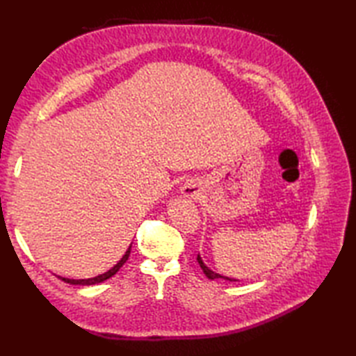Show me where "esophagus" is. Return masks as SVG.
<instances>
[{"label":"esophagus","instance_id":"obj_1","mask_svg":"<svg viewBox=\"0 0 356 356\" xmlns=\"http://www.w3.org/2000/svg\"><path fill=\"white\" fill-rule=\"evenodd\" d=\"M195 194H197V186H195L194 184L185 185V188H184V195H186V197H194Z\"/></svg>","mask_w":356,"mask_h":356}]
</instances>
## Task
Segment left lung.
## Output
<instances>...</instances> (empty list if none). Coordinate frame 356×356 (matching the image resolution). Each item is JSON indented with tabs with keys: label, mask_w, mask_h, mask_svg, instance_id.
I'll list each match as a JSON object with an SVG mask.
<instances>
[{
	"label": "left lung",
	"mask_w": 356,
	"mask_h": 356,
	"mask_svg": "<svg viewBox=\"0 0 356 356\" xmlns=\"http://www.w3.org/2000/svg\"><path fill=\"white\" fill-rule=\"evenodd\" d=\"M197 261H199V264H200V268H202V270H203V274H205L209 280H217V278H223V280H229V282H237V280H234V278H229V277H225V275H220V274H217V272H214L213 269H209L205 263H203V260H202V257H200V254L197 255Z\"/></svg>",
	"instance_id": "left-lung-1"
}]
</instances>
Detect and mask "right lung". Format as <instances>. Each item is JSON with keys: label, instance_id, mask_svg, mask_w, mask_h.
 <instances>
[{"label": "right lung", "instance_id": "1", "mask_svg": "<svg viewBox=\"0 0 356 356\" xmlns=\"http://www.w3.org/2000/svg\"><path fill=\"white\" fill-rule=\"evenodd\" d=\"M130 251H131V245L128 246L125 254L122 255V259H120L111 269H108L107 272H104V274H101V275H96V277H93V278H78V280H76V278H65V277H59V278H61L63 282L69 283V284H74V286H92V284L102 283V282H105V280L111 278L120 268L124 266V263L128 260V257H130Z\"/></svg>", "mask_w": 356, "mask_h": 356}]
</instances>
